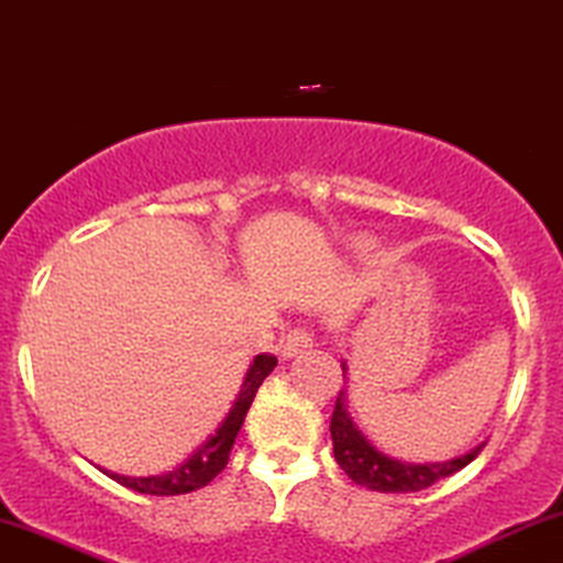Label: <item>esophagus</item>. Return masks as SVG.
I'll use <instances>...</instances> for the list:
<instances>
[{
    "mask_svg": "<svg viewBox=\"0 0 563 563\" xmlns=\"http://www.w3.org/2000/svg\"><path fill=\"white\" fill-rule=\"evenodd\" d=\"M311 343H314V338H311L307 328H294V330H288V335H283L280 354H283V358H294V356L303 354L307 349H311Z\"/></svg>",
    "mask_w": 563,
    "mask_h": 563,
    "instance_id": "obj_1",
    "label": "esophagus"
}]
</instances>
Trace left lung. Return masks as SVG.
I'll return each instance as SVG.
<instances>
[{"instance_id": "1", "label": "left lung", "mask_w": 563, "mask_h": 563, "mask_svg": "<svg viewBox=\"0 0 563 563\" xmlns=\"http://www.w3.org/2000/svg\"><path fill=\"white\" fill-rule=\"evenodd\" d=\"M341 367H343V377H346V362H343ZM330 435H333V453H335V462L341 464V470L346 472L356 485H364L377 493L424 490V487L438 483V479L464 470V466L485 449V443H479L472 451H466L464 456L451 459V462H428V464L398 462V459H390L385 456L383 451H377L375 445L362 435V430L351 422L346 406H343V390L338 393L333 419H330Z\"/></svg>"}]
</instances>
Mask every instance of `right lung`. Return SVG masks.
Returning a JSON list of instances; mask_svg holds the SVG:
<instances>
[{"label":"right lung","instance_id":"add662e5","mask_svg":"<svg viewBox=\"0 0 563 563\" xmlns=\"http://www.w3.org/2000/svg\"><path fill=\"white\" fill-rule=\"evenodd\" d=\"M277 367V358L269 354H260L249 367L243 385L239 390V398L233 401V409L228 411V417L222 419L220 428L214 430V435H209L205 443L196 449L186 462L173 466L170 472H162V475L152 477H125L107 472V477H112L114 483L131 487L135 493H148V496H180V493H191L205 487L207 483L220 475L225 470L230 449H233L235 435H239L243 419H246L249 406H252L256 390L264 383V377Z\"/></svg>","mask_w":563,"mask_h":563}]
</instances>
